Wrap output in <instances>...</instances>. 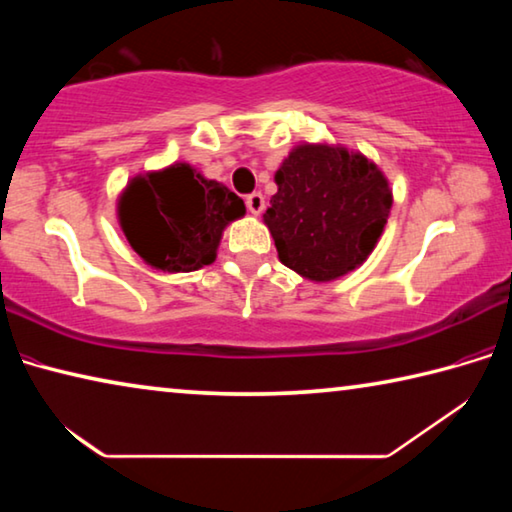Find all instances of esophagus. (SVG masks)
I'll return each instance as SVG.
<instances>
[{
  "label": "esophagus",
  "instance_id": "obj_1",
  "mask_svg": "<svg viewBox=\"0 0 512 512\" xmlns=\"http://www.w3.org/2000/svg\"><path fill=\"white\" fill-rule=\"evenodd\" d=\"M246 207H248L250 214H255V216L262 214L264 212V196L259 192L246 196Z\"/></svg>",
  "mask_w": 512,
  "mask_h": 512
}]
</instances>
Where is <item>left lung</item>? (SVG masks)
Segmentation results:
<instances>
[{
  "label": "left lung",
  "instance_id": "obj_1",
  "mask_svg": "<svg viewBox=\"0 0 512 512\" xmlns=\"http://www.w3.org/2000/svg\"><path fill=\"white\" fill-rule=\"evenodd\" d=\"M264 214L277 257L311 282H332L366 262L393 205L388 180L363 153L298 144L275 171Z\"/></svg>",
  "mask_w": 512,
  "mask_h": 512
}]
</instances>
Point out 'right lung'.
<instances>
[{"mask_svg": "<svg viewBox=\"0 0 512 512\" xmlns=\"http://www.w3.org/2000/svg\"><path fill=\"white\" fill-rule=\"evenodd\" d=\"M244 214L246 205L235 192L187 162L140 173L117 198V219L128 244L164 273L212 264L225 225Z\"/></svg>", "mask_w": 512, "mask_h": 512, "instance_id": "right-lung-1", "label": "right lung"}]
</instances>
